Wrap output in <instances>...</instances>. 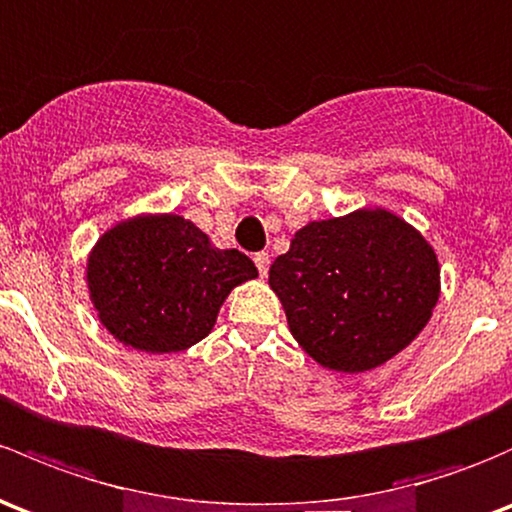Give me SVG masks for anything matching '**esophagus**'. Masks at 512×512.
<instances>
[{"instance_id":"34e87169","label":"esophagus","mask_w":512,"mask_h":512,"mask_svg":"<svg viewBox=\"0 0 512 512\" xmlns=\"http://www.w3.org/2000/svg\"><path fill=\"white\" fill-rule=\"evenodd\" d=\"M252 260H255L260 277H267V272H270V255H267V252H255Z\"/></svg>"}]
</instances>
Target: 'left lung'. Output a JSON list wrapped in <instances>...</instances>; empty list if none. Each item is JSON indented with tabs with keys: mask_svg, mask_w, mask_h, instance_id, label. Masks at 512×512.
Returning a JSON list of instances; mask_svg holds the SVG:
<instances>
[{
	"mask_svg": "<svg viewBox=\"0 0 512 512\" xmlns=\"http://www.w3.org/2000/svg\"><path fill=\"white\" fill-rule=\"evenodd\" d=\"M289 328L324 368H378L427 326L439 299L432 247L387 211L309 223L270 267Z\"/></svg>",
	"mask_w": 512,
	"mask_h": 512,
	"instance_id": "left-lung-1",
	"label": "left lung"
}]
</instances>
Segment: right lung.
<instances>
[{
	"label": "right lung",
	"instance_id": "add662e5",
	"mask_svg": "<svg viewBox=\"0 0 512 512\" xmlns=\"http://www.w3.org/2000/svg\"><path fill=\"white\" fill-rule=\"evenodd\" d=\"M257 267L218 250L181 215L112 228L88 265L90 297L115 338L147 353L184 351L211 333L220 304Z\"/></svg>",
	"mask_w": 512,
	"mask_h": 512
}]
</instances>
